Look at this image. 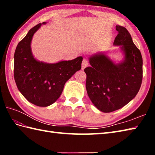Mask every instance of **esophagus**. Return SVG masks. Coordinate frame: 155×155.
<instances>
[{
	"mask_svg": "<svg viewBox=\"0 0 155 155\" xmlns=\"http://www.w3.org/2000/svg\"><path fill=\"white\" fill-rule=\"evenodd\" d=\"M88 64V62L87 59H85V58L83 59V62H82V69L83 70V69H84L85 68L87 67Z\"/></svg>",
	"mask_w": 155,
	"mask_h": 155,
	"instance_id": "34e87169",
	"label": "esophagus"
}]
</instances>
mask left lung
Masks as SVG:
<instances>
[{
    "label": "left lung",
    "mask_w": 155,
    "mask_h": 155,
    "mask_svg": "<svg viewBox=\"0 0 155 155\" xmlns=\"http://www.w3.org/2000/svg\"><path fill=\"white\" fill-rule=\"evenodd\" d=\"M118 34L113 45L123 55L116 62L105 53L88 58L86 88L88 97L98 110L110 113L127 104L136 97L143 80V58L126 28L116 26Z\"/></svg>",
    "instance_id": "1"
}]
</instances>
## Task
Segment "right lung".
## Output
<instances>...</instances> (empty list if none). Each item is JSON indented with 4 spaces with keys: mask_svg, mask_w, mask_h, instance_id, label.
<instances>
[{
    "mask_svg": "<svg viewBox=\"0 0 155 155\" xmlns=\"http://www.w3.org/2000/svg\"><path fill=\"white\" fill-rule=\"evenodd\" d=\"M42 22L32 28L19 42L14 55V77L18 91L28 102L38 107H48L61 96L64 84L81 68L83 57L47 63L32 54L31 42Z\"/></svg>",
    "mask_w": 155,
    "mask_h": 155,
    "instance_id": "add662e5",
    "label": "right lung"
}]
</instances>
